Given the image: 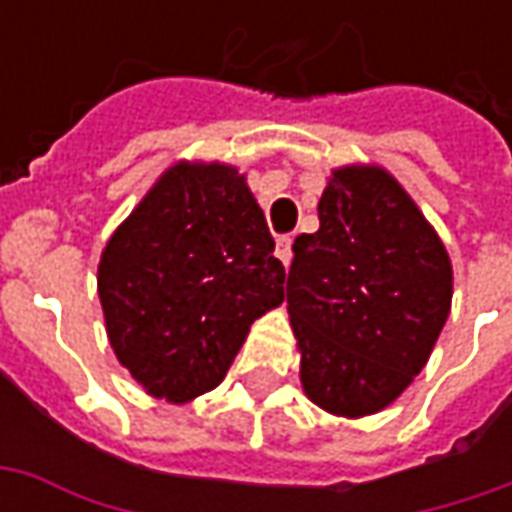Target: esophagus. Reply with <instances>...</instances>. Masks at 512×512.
Masks as SVG:
<instances>
[{"instance_id":"obj_1","label":"esophagus","mask_w":512,"mask_h":512,"mask_svg":"<svg viewBox=\"0 0 512 512\" xmlns=\"http://www.w3.org/2000/svg\"><path fill=\"white\" fill-rule=\"evenodd\" d=\"M293 238L290 235H282V238H277V257L285 263V266H290V260H293Z\"/></svg>"}]
</instances>
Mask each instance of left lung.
<instances>
[{
  "label": "left lung",
  "instance_id": "1",
  "mask_svg": "<svg viewBox=\"0 0 512 512\" xmlns=\"http://www.w3.org/2000/svg\"><path fill=\"white\" fill-rule=\"evenodd\" d=\"M318 219L293 241L288 274L301 386L334 417H370L428 365L450 315V255L378 164L332 169Z\"/></svg>",
  "mask_w": 512,
  "mask_h": 512
}]
</instances>
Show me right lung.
<instances>
[{
	"mask_svg": "<svg viewBox=\"0 0 512 512\" xmlns=\"http://www.w3.org/2000/svg\"><path fill=\"white\" fill-rule=\"evenodd\" d=\"M282 285L266 216L246 175L222 161L164 169L98 263L117 362L167 403L222 384L249 326L282 304Z\"/></svg>",
	"mask_w": 512,
	"mask_h": 512,
	"instance_id": "1",
	"label": "right lung"
}]
</instances>
